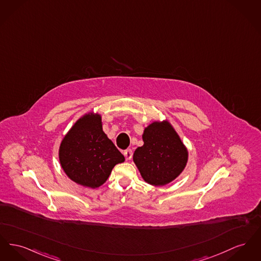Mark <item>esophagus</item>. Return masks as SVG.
<instances>
[{
	"mask_svg": "<svg viewBox=\"0 0 261 261\" xmlns=\"http://www.w3.org/2000/svg\"><path fill=\"white\" fill-rule=\"evenodd\" d=\"M123 154L125 155L126 160H131V159H132V155H133V152H132L131 149H127V150H125V151L123 152Z\"/></svg>",
	"mask_w": 261,
	"mask_h": 261,
	"instance_id": "1",
	"label": "esophagus"
}]
</instances>
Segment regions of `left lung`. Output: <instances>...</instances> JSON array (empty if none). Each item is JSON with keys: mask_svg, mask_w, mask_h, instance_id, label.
Segmentation results:
<instances>
[{"mask_svg": "<svg viewBox=\"0 0 261 261\" xmlns=\"http://www.w3.org/2000/svg\"><path fill=\"white\" fill-rule=\"evenodd\" d=\"M144 145L133 154L143 179L154 186L174 180L187 164L188 152L169 121H154L145 128Z\"/></svg>", "mask_w": 261, "mask_h": 261, "instance_id": "obj_1", "label": "left lung"}]
</instances>
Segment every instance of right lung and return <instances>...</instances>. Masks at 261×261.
Returning <instances> with one entry per match:
<instances>
[{
    "instance_id": "1",
    "label": "right lung",
    "mask_w": 261,
    "mask_h": 261,
    "mask_svg": "<svg viewBox=\"0 0 261 261\" xmlns=\"http://www.w3.org/2000/svg\"><path fill=\"white\" fill-rule=\"evenodd\" d=\"M59 161L70 179L97 188L125 158L103 132L100 114L90 112L81 117L62 140Z\"/></svg>"
}]
</instances>
